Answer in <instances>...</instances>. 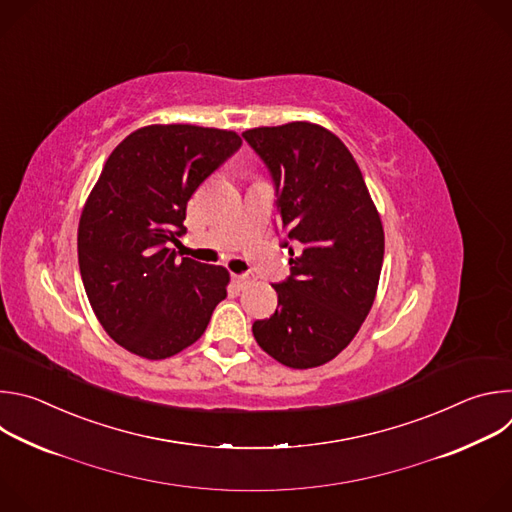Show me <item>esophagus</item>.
<instances>
[{
	"label": "esophagus",
	"instance_id": "1",
	"mask_svg": "<svg viewBox=\"0 0 512 512\" xmlns=\"http://www.w3.org/2000/svg\"><path fill=\"white\" fill-rule=\"evenodd\" d=\"M233 279H235V281H237V283H239V285H241V287H243V285H247V283H251V281H253V277H251V275H249V273H235V275H233Z\"/></svg>",
	"mask_w": 512,
	"mask_h": 512
}]
</instances>
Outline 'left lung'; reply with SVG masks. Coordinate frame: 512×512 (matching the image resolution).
<instances>
[{"mask_svg":"<svg viewBox=\"0 0 512 512\" xmlns=\"http://www.w3.org/2000/svg\"><path fill=\"white\" fill-rule=\"evenodd\" d=\"M243 137L267 164L279 227L296 243L291 275L273 285L275 314L257 320L253 336L285 367L314 369L350 344L373 308L385 255L381 216L356 160L330 129L291 121Z\"/></svg>","mask_w":512,"mask_h":512,"instance_id":"obj_1","label":"left lung"}]
</instances>
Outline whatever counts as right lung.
I'll return each instance as SVG.
<instances>
[{
	"label": "right lung",
	"instance_id": "right-lung-1",
	"mask_svg": "<svg viewBox=\"0 0 512 512\" xmlns=\"http://www.w3.org/2000/svg\"><path fill=\"white\" fill-rule=\"evenodd\" d=\"M229 129L145 125L107 158L79 221V267L105 332L148 360L174 356L206 330L231 275L221 265L176 259L186 204L239 150Z\"/></svg>",
	"mask_w": 512,
	"mask_h": 512
}]
</instances>
